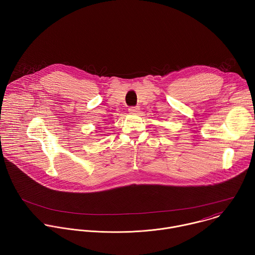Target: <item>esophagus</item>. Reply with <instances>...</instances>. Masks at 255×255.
<instances>
[{
    "mask_svg": "<svg viewBox=\"0 0 255 255\" xmlns=\"http://www.w3.org/2000/svg\"><path fill=\"white\" fill-rule=\"evenodd\" d=\"M128 111L131 113V114H137L139 112V107H130L128 109Z\"/></svg>",
    "mask_w": 255,
    "mask_h": 255,
    "instance_id": "1",
    "label": "esophagus"
}]
</instances>
